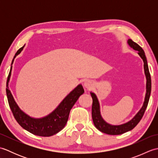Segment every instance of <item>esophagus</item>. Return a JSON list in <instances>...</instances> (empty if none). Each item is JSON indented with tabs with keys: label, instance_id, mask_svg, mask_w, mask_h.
Returning a JSON list of instances; mask_svg holds the SVG:
<instances>
[{
	"label": "esophagus",
	"instance_id": "obj_1",
	"mask_svg": "<svg viewBox=\"0 0 158 158\" xmlns=\"http://www.w3.org/2000/svg\"><path fill=\"white\" fill-rule=\"evenodd\" d=\"M84 86L87 89H90L93 86V83L91 81H89V80H86L84 82Z\"/></svg>",
	"mask_w": 158,
	"mask_h": 158
}]
</instances>
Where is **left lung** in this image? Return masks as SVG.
I'll list each match as a JSON object with an SVG mask.
<instances>
[{"mask_svg": "<svg viewBox=\"0 0 158 158\" xmlns=\"http://www.w3.org/2000/svg\"><path fill=\"white\" fill-rule=\"evenodd\" d=\"M127 44L130 45V48L138 52V54L140 56L143 60L144 62V70L147 79L146 83V94L145 97V101L143 102V106L140 109L139 111L136 113V115L133 117L129 122L121 124V125H110V124L106 123L101 116L100 110V104L97 96L94 93L90 92L93 100L92 107V115L94 124L95 127L100 132L107 134L110 135H119L122 134L132 130L137 124L139 123L140 119L145 113L147 106L148 105V102L151 95V90H152V80H151V75L149 70L148 64H147V58L144 52L143 49L140 47L134 42L132 39L127 40Z\"/></svg>", "mask_w": 158, "mask_h": 158, "instance_id": "8db88e82", "label": "left lung"}]
</instances>
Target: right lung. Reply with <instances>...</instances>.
<instances>
[{"label": "right lung", "instance_id": "add662e5", "mask_svg": "<svg viewBox=\"0 0 158 158\" xmlns=\"http://www.w3.org/2000/svg\"><path fill=\"white\" fill-rule=\"evenodd\" d=\"M24 46L20 48L13 58L11 69L6 81V93L8 102L17 122L23 129L28 131L33 135L40 136H51L56 135L62 130L66 126L69 119L70 109L75 105L79 96L84 93V89L81 84L77 85L72 92L67 95L55 110L48 115L41 118H34L28 115L19 109L17 105L11 92L9 89V82L11 75L12 64L15 57L19 55L23 50Z\"/></svg>", "mask_w": 158, "mask_h": 158}]
</instances>
